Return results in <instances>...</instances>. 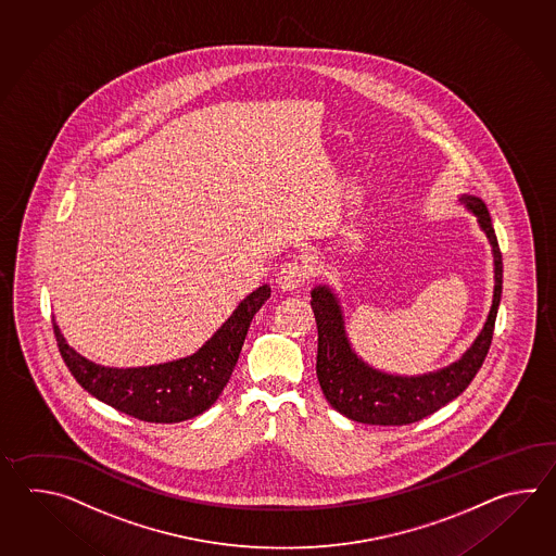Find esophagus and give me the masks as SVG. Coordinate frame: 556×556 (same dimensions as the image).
Wrapping results in <instances>:
<instances>
[{
  "instance_id": "obj_1",
  "label": "esophagus",
  "mask_w": 556,
  "mask_h": 556,
  "mask_svg": "<svg viewBox=\"0 0 556 556\" xmlns=\"http://www.w3.org/2000/svg\"><path fill=\"white\" fill-rule=\"evenodd\" d=\"M309 273H312V268L307 266V262H286L276 276V283H278V288H282L283 292H292L306 278H309Z\"/></svg>"
}]
</instances>
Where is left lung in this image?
Here are the masks:
<instances>
[{"label": "left lung", "instance_id": "8db88e82", "mask_svg": "<svg viewBox=\"0 0 556 556\" xmlns=\"http://www.w3.org/2000/svg\"><path fill=\"white\" fill-rule=\"evenodd\" d=\"M459 202L475 214L477 225L491 244L495 290L483 330L457 362L421 376H395L376 369L355 354L345 331L340 300L330 286L319 283L312 290L309 304L318 324L316 374L319 388L331 407L348 419L367 426L415 424L462 395L483 366L503 292V256L484 202L472 194H462Z\"/></svg>", "mask_w": 556, "mask_h": 556}]
</instances>
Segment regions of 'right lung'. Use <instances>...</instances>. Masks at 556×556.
I'll use <instances>...</instances> for the list:
<instances>
[{"label": "right lung", "mask_w": 556, "mask_h": 556, "mask_svg": "<svg viewBox=\"0 0 556 556\" xmlns=\"http://www.w3.org/2000/svg\"><path fill=\"white\" fill-rule=\"evenodd\" d=\"M270 298L264 283L247 295L199 352L166 364L106 367L77 354L53 321L61 357L77 383L99 402L149 424H178L204 414L232 376L250 321Z\"/></svg>", "instance_id": "obj_1"}]
</instances>
